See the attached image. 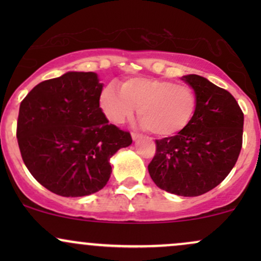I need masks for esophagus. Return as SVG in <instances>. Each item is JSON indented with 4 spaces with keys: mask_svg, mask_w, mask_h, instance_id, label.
I'll list each match as a JSON object with an SVG mask.
<instances>
[{
    "mask_svg": "<svg viewBox=\"0 0 261 261\" xmlns=\"http://www.w3.org/2000/svg\"><path fill=\"white\" fill-rule=\"evenodd\" d=\"M131 137H133V140L134 141H137V140H140V139H142V136H141V135H139V134H131Z\"/></svg>",
    "mask_w": 261,
    "mask_h": 261,
    "instance_id": "esophagus-1",
    "label": "esophagus"
}]
</instances>
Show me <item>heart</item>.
I'll list each match as a JSON object with an SVG mask.
<instances>
[{
  "mask_svg": "<svg viewBox=\"0 0 261 261\" xmlns=\"http://www.w3.org/2000/svg\"><path fill=\"white\" fill-rule=\"evenodd\" d=\"M191 87L155 79H131L116 91L108 86L100 94V107L114 124L133 118L139 108L140 125L161 137H170L189 126L196 110Z\"/></svg>",
  "mask_w": 261,
  "mask_h": 261,
  "instance_id": "1",
  "label": "heart"
}]
</instances>
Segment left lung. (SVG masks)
Listing matches in <instances>:
<instances>
[{
	"mask_svg": "<svg viewBox=\"0 0 261 261\" xmlns=\"http://www.w3.org/2000/svg\"><path fill=\"white\" fill-rule=\"evenodd\" d=\"M196 94L189 126L175 136L155 140L148 164L154 184L179 196H199L229 174L242 148L244 115L229 92L197 74L182 76Z\"/></svg>",
	"mask_w": 261,
	"mask_h": 261,
	"instance_id": "8db88e82",
	"label": "left lung"
}]
</instances>
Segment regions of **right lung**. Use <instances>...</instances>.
I'll list each match as a JSON object with an SVG mask.
<instances>
[{
	"instance_id": "add662e5",
	"label": "right lung",
	"mask_w": 261,
	"mask_h": 261,
	"mask_svg": "<svg viewBox=\"0 0 261 261\" xmlns=\"http://www.w3.org/2000/svg\"><path fill=\"white\" fill-rule=\"evenodd\" d=\"M103 83L95 72L70 71L35 86L19 107L17 139L23 162L47 190L66 197L103 189L110 158L133 143L109 124L99 107Z\"/></svg>"
}]
</instances>
